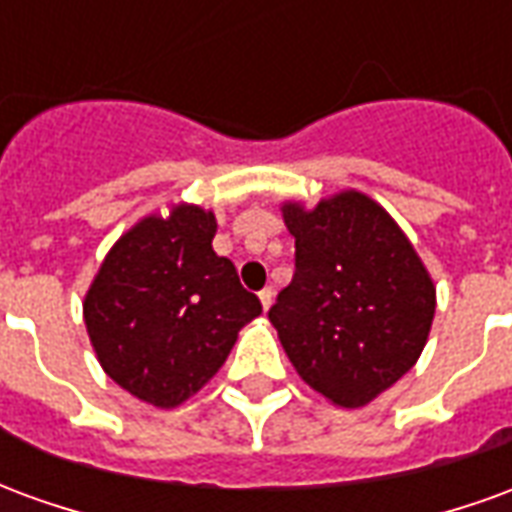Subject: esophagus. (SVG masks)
Masks as SVG:
<instances>
[{
	"label": "esophagus",
	"mask_w": 512,
	"mask_h": 512,
	"mask_svg": "<svg viewBox=\"0 0 512 512\" xmlns=\"http://www.w3.org/2000/svg\"><path fill=\"white\" fill-rule=\"evenodd\" d=\"M257 296H260V304H263V310H268V307L274 304V290H271V288H263L260 293H257Z\"/></svg>",
	"instance_id": "1"
}]
</instances>
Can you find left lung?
Listing matches in <instances>:
<instances>
[{
    "instance_id": "obj_1",
    "label": "left lung",
    "mask_w": 512,
    "mask_h": 512,
    "mask_svg": "<svg viewBox=\"0 0 512 512\" xmlns=\"http://www.w3.org/2000/svg\"><path fill=\"white\" fill-rule=\"evenodd\" d=\"M282 216L296 238V271L268 321L315 392L334 406H367L428 343L433 279L395 219L362 191L310 211L285 202Z\"/></svg>"
}]
</instances>
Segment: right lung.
Instances as JSON below:
<instances>
[{
	"label": "right lung",
	"instance_id": "1",
	"mask_svg": "<svg viewBox=\"0 0 512 512\" xmlns=\"http://www.w3.org/2000/svg\"><path fill=\"white\" fill-rule=\"evenodd\" d=\"M213 235L216 216L200 205L145 216L109 249L84 296L104 373L150 406L197 395L263 312L233 263L213 252Z\"/></svg>",
	"mask_w": 512,
	"mask_h": 512
}]
</instances>
